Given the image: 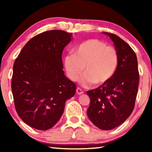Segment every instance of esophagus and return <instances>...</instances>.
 <instances>
[{"label": "esophagus", "mask_w": 152, "mask_h": 152, "mask_svg": "<svg viewBox=\"0 0 152 152\" xmlns=\"http://www.w3.org/2000/svg\"><path fill=\"white\" fill-rule=\"evenodd\" d=\"M76 92H77V94H78L80 95V94L84 93V91H82V90L80 88H79V87H78V88H76Z\"/></svg>", "instance_id": "esophagus-1"}]
</instances>
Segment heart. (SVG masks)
<instances>
[{
    "instance_id": "obj_1",
    "label": "heart",
    "mask_w": 152,
    "mask_h": 152,
    "mask_svg": "<svg viewBox=\"0 0 152 152\" xmlns=\"http://www.w3.org/2000/svg\"><path fill=\"white\" fill-rule=\"evenodd\" d=\"M64 64L68 76L73 81L79 80L84 69L85 75L82 79L84 85L88 86L92 83L101 85L109 81L115 74L118 55L112 46L92 39L77 46L74 54L66 56Z\"/></svg>"
}]
</instances>
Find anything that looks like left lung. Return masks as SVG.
<instances>
[{
  "label": "left lung",
  "instance_id": "8db88e82",
  "mask_svg": "<svg viewBox=\"0 0 152 152\" xmlns=\"http://www.w3.org/2000/svg\"><path fill=\"white\" fill-rule=\"evenodd\" d=\"M103 33L114 43L117 67L109 81L86 92L91 99L87 115L97 127L110 130L122 124L133 112L140 75L137 56L132 48L119 36Z\"/></svg>",
  "mask_w": 152,
  "mask_h": 152
}]
</instances>
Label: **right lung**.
I'll return each mask as SVG.
<instances>
[{"instance_id":"obj_1","label":"right lung","mask_w":152,"mask_h":152,"mask_svg":"<svg viewBox=\"0 0 152 152\" xmlns=\"http://www.w3.org/2000/svg\"><path fill=\"white\" fill-rule=\"evenodd\" d=\"M71 37L61 30L43 32L31 39L15 60L11 82L15 109L36 129L52 127L66 101L75 94L76 86L64 75L61 59Z\"/></svg>"}]
</instances>
